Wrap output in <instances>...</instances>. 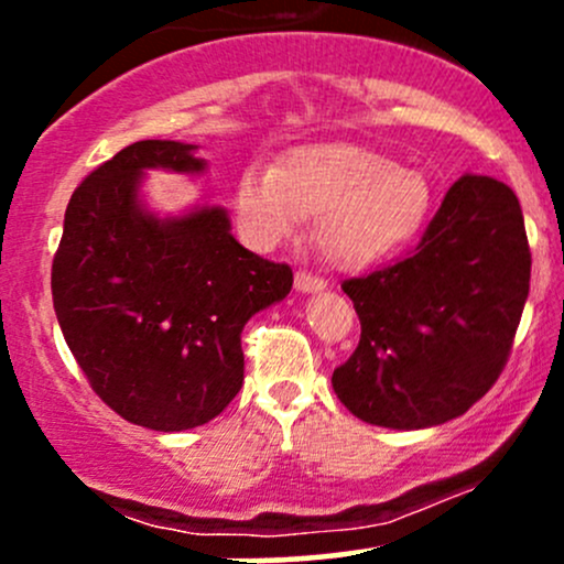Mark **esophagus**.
Listing matches in <instances>:
<instances>
[{"instance_id": "esophagus-1", "label": "esophagus", "mask_w": 564, "mask_h": 564, "mask_svg": "<svg viewBox=\"0 0 564 564\" xmlns=\"http://www.w3.org/2000/svg\"><path fill=\"white\" fill-rule=\"evenodd\" d=\"M294 289L300 291V294H318V291L326 289V281L318 275H310L304 273V270H300V273L294 275Z\"/></svg>"}]
</instances>
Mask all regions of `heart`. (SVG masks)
<instances>
[{"label":"heart","instance_id":"obj_1","mask_svg":"<svg viewBox=\"0 0 564 564\" xmlns=\"http://www.w3.org/2000/svg\"><path fill=\"white\" fill-rule=\"evenodd\" d=\"M232 212L243 241L270 251L315 217V241L328 262L360 270L408 246L432 212L424 172L352 142L291 148L275 166L238 174Z\"/></svg>","mask_w":564,"mask_h":564}]
</instances>
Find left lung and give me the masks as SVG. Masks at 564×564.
I'll return each mask as SVG.
<instances>
[{
  "mask_svg": "<svg viewBox=\"0 0 564 564\" xmlns=\"http://www.w3.org/2000/svg\"><path fill=\"white\" fill-rule=\"evenodd\" d=\"M530 289V249L509 185L462 174L411 257L341 291L358 349L336 398L366 424L424 430L467 413L503 371Z\"/></svg>",
  "mask_w": 564,
  "mask_h": 564,
  "instance_id": "left-lung-1",
  "label": "left lung"
}]
</instances>
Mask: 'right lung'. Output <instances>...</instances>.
Masks as SVG:
<instances>
[{
    "mask_svg": "<svg viewBox=\"0 0 564 564\" xmlns=\"http://www.w3.org/2000/svg\"><path fill=\"white\" fill-rule=\"evenodd\" d=\"M198 145L140 140L100 164L68 200L53 262L66 345L102 403L156 432L200 426L243 384L246 321L286 300L289 264L232 238L225 206L159 217L145 172L200 174Z\"/></svg>",
    "mask_w": 564,
    "mask_h": 564,
    "instance_id": "right-lung-1",
    "label": "right lung"
}]
</instances>
